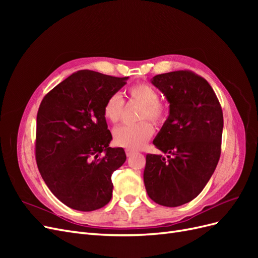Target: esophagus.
<instances>
[{
  "mask_svg": "<svg viewBox=\"0 0 258 258\" xmlns=\"http://www.w3.org/2000/svg\"><path fill=\"white\" fill-rule=\"evenodd\" d=\"M124 152H126V155H127V157H130V156L132 155V154H134V153H136L134 150H129V148H126V151H124Z\"/></svg>",
  "mask_w": 258,
  "mask_h": 258,
  "instance_id": "1",
  "label": "esophagus"
}]
</instances>
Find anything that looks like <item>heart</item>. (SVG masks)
Listing matches in <instances>:
<instances>
[{"label": "heart", "instance_id": "heart-1", "mask_svg": "<svg viewBox=\"0 0 258 258\" xmlns=\"http://www.w3.org/2000/svg\"><path fill=\"white\" fill-rule=\"evenodd\" d=\"M127 95L131 101L142 103L138 119L141 120L135 124H124L114 131V143L129 150H139L154 135V127L151 120L157 126H162L169 119L170 110L167 103L160 101L159 91L147 83H138L130 86ZM124 101L118 93H113L105 101L103 114L105 118L117 123L122 117ZM147 119H150L147 121Z\"/></svg>", "mask_w": 258, "mask_h": 258}]
</instances>
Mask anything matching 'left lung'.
Returning <instances> with one entry per match:
<instances>
[{"instance_id":"8db88e82","label":"left lung","mask_w":258,"mask_h":258,"mask_svg":"<svg viewBox=\"0 0 258 258\" xmlns=\"http://www.w3.org/2000/svg\"><path fill=\"white\" fill-rule=\"evenodd\" d=\"M170 103V115L153 144L165 154H147L144 184L150 198L178 207L196 198L221 157L223 111L214 90L189 70L152 79Z\"/></svg>"}]
</instances>
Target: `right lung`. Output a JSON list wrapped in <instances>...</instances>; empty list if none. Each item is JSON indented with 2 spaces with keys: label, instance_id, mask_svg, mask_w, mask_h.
<instances>
[{
  "label": "right lung",
  "instance_id": "1",
  "mask_svg": "<svg viewBox=\"0 0 258 258\" xmlns=\"http://www.w3.org/2000/svg\"><path fill=\"white\" fill-rule=\"evenodd\" d=\"M127 79L82 70L52 88L38 107L37 168L50 191L69 208L89 212L112 198L111 176L126 154L108 146L112 135L103 106ZM102 151L106 155L100 158Z\"/></svg>",
  "mask_w": 258,
  "mask_h": 258
}]
</instances>
